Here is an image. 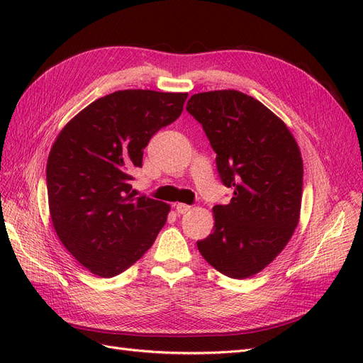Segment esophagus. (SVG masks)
Instances as JSON below:
<instances>
[{"label": "esophagus", "mask_w": 363, "mask_h": 363, "mask_svg": "<svg viewBox=\"0 0 363 363\" xmlns=\"http://www.w3.org/2000/svg\"><path fill=\"white\" fill-rule=\"evenodd\" d=\"M174 207H175V211H177V213H180V215H184L191 211V206L184 204V203H177Z\"/></svg>", "instance_id": "1"}]
</instances>
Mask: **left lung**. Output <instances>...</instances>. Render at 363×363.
I'll list each match as a JSON object with an SVG mask.
<instances>
[{
	"label": "left lung",
	"mask_w": 363,
	"mask_h": 363,
	"mask_svg": "<svg viewBox=\"0 0 363 363\" xmlns=\"http://www.w3.org/2000/svg\"><path fill=\"white\" fill-rule=\"evenodd\" d=\"M186 111L211 140L219 179L233 188L228 204L213 207V232L196 247L224 276H255L280 255L298 225V144L277 115L239 91L195 94Z\"/></svg>",
	"instance_id": "8db88e82"
}]
</instances>
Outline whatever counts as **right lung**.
<instances>
[{
	"mask_svg": "<svg viewBox=\"0 0 363 363\" xmlns=\"http://www.w3.org/2000/svg\"><path fill=\"white\" fill-rule=\"evenodd\" d=\"M188 94L127 89L98 98L62 128L47 163L48 204L63 247L95 276L138 262L169 204L136 196L130 182L152 135L183 112Z\"/></svg>",
	"mask_w": 363,
	"mask_h": 363,
	"instance_id": "right-lung-1",
	"label": "right lung"
}]
</instances>
